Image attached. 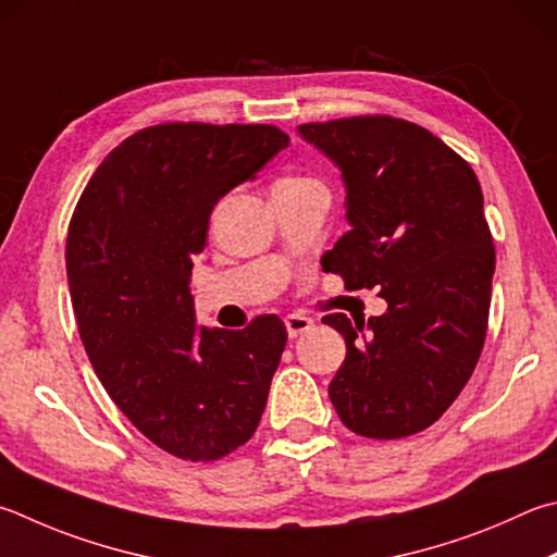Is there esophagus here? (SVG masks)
Returning a JSON list of instances; mask_svg holds the SVG:
<instances>
[{
    "instance_id": "esophagus-1",
    "label": "esophagus",
    "mask_w": 557,
    "mask_h": 557,
    "mask_svg": "<svg viewBox=\"0 0 557 557\" xmlns=\"http://www.w3.org/2000/svg\"><path fill=\"white\" fill-rule=\"evenodd\" d=\"M285 326H287L289 338H297V336H301V333H307L313 326V319L307 317V313L295 311V313H287V317H285Z\"/></svg>"
}]
</instances>
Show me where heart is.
<instances>
[{"label":"heart","instance_id":"heart-1","mask_svg":"<svg viewBox=\"0 0 557 557\" xmlns=\"http://www.w3.org/2000/svg\"><path fill=\"white\" fill-rule=\"evenodd\" d=\"M321 185L319 180H313L309 175H301V173H287L277 177L275 187H272V195H285V191H299V189H307V187H317Z\"/></svg>","mask_w":557,"mask_h":557}]
</instances>
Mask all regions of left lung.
I'll return each instance as SVG.
<instances>
[{
	"instance_id": "8db88e82",
	"label": "left lung",
	"mask_w": 557,
	"mask_h": 557,
	"mask_svg": "<svg viewBox=\"0 0 557 557\" xmlns=\"http://www.w3.org/2000/svg\"><path fill=\"white\" fill-rule=\"evenodd\" d=\"M346 180V231L323 268L380 289L382 317L329 313L346 360L329 384L358 436L407 438L443 417L487 336L494 244L474 170L429 128L387 114L301 124Z\"/></svg>"
}]
</instances>
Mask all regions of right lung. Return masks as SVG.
<instances>
[{
    "label": "right lung",
    "mask_w": 557,
    "mask_h": 557,
    "mask_svg": "<svg viewBox=\"0 0 557 557\" xmlns=\"http://www.w3.org/2000/svg\"><path fill=\"white\" fill-rule=\"evenodd\" d=\"M287 146L270 124L140 128L102 160L70 219V299L89 362L126 419L175 458H226L265 409L285 323L265 313L244 331L197 329L189 275L219 197Z\"/></svg>",
    "instance_id": "1"
}]
</instances>
